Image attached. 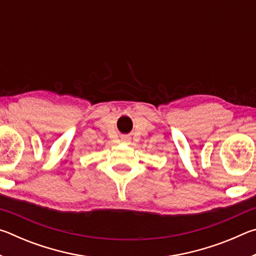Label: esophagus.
Segmentation results:
<instances>
[{"mask_svg": "<svg viewBox=\"0 0 256 256\" xmlns=\"http://www.w3.org/2000/svg\"><path fill=\"white\" fill-rule=\"evenodd\" d=\"M122 141H123V142H126V144H128V142L131 141V140H130L128 136H124V138H122Z\"/></svg>", "mask_w": 256, "mask_h": 256, "instance_id": "1", "label": "esophagus"}]
</instances>
